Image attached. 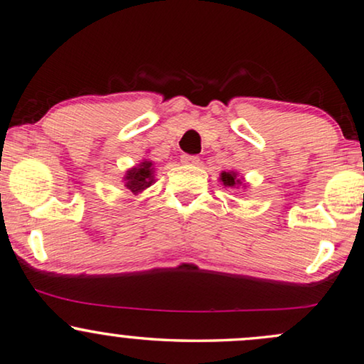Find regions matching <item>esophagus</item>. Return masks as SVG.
<instances>
[{
    "instance_id": "34e87169",
    "label": "esophagus",
    "mask_w": 364,
    "mask_h": 364,
    "mask_svg": "<svg viewBox=\"0 0 364 364\" xmlns=\"http://www.w3.org/2000/svg\"><path fill=\"white\" fill-rule=\"evenodd\" d=\"M181 163H183V165H198L199 156H196V155H181Z\"/></svg>"
}]
</instances>
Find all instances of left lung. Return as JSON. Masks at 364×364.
Masks as SVG:
<instances>
[{
  "mask_svg": "<svg viewBox=\"0 0 364 364\" xmlns=\"http://www.w3.org/2000/svg\"><path fill=\"white\" fill-rule=\"evenodd\" d=\"M219 180H221L224 186H228V188L242 186V178H239L237 173H235V171H223Z\"/></svg>",
  "mask_w": 364,
  "mask_h": 364,
  "instance_id": "8db88e82",
  "label": "left lung"
}]
</instances>
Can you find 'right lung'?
<instances>
[{"label": "right lung", "mask_w": 364, "mask_h": 364, "mask_svg": "<svg viewBox=\"0 0 364 364\" xmlns=\"http://www.w3.org/2000/svg\"><path fill=\"white\" fill-rule=\"evenodd\" d=\"M125 186L130 189L133 194L141 193L143 189L150 188L155 183V168H153V161L143 160L138 163L136 166L130 168L124 176Z\"/></svg>", "instance_id": "1"}]
</instances>
